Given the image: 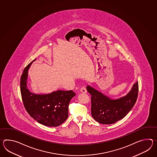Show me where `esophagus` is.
Returning <instances> with one entry per match:
<instances>
[{
  "instance_id": "esophagus-1",
  "label": "esophagus",
  "mask_w": 157,
  "mask_h": 157,
  "mask_svg": "<svg viewBox=\"0 0 157 157\" xmlns=\"http://www.w3.org/2000/svg\"><path fill=\"white\" fill-rule=\"evenodd\" d=\"M80 92H82V93H84V94H86V93H87V90H86V87H82L81 88H80Z\"/></svg>"
}]
</instances>
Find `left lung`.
<instances>
[{
	"label": "left lung",
	"instance_id": "left-lung-1",
	"mask_svg": "<svg viewBox=\"0 0 157 157\" xmlns=\"http://www.w3.org/2000/svg\"><path fill=\"white\" fill-rule=\"evenodd\" d=\"M87 90L91 95V115L95 121L105 124H113L123 118L136 103L139 92L138 81L124 96L112 99L90 86Z\"/></svg>",
	"mask_w": 157,
	"mask_h": 157
}]
</instances>
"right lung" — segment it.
<instances>
[{"instance_id": "add662e5", "label": "right lung", "mask_w": 157, "mask_h": 157, "mask_svg": "<svg viewBox=\"0 0 157 157\" xmlns=\"http://www.w3.org/2000/svg\"><path fill=\"white\" fill-rule=\"evenodd\" d=\"M25 67L21 77L20 90L25 108L35 121L48 127L61 125L68 117V108L75 96L73 90L58 91L49 94H35L27 87L28 70L32 63Z\"/></svg>"}]
</instances>
